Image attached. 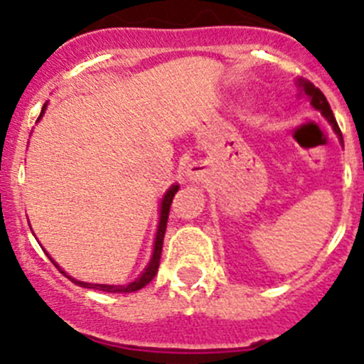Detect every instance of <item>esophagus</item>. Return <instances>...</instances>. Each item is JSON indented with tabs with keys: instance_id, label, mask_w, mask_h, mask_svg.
<instances>
[{
	"instance_id": "esophagus-1",
	"label": "esophagus",
	"mask_w": 364,
	"mask_h": 364,
	"mask_svg": "<svg viewBox=\"0 0 364 364\" xmlns=\"http://www.w3.org/2000/svg\"><path fill=\"white\" fill-rule=\"evenodd\" d=\"M185 178L188 179L191 183L203 181V178H205L203 164H200V163L188 164V166H186V170H185Z\"/></svg>"
}]
</instances>
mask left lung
<instances>
[{
	"mask_svg": "<svg viewBox=\"0 0 364 364\" xmlns=\"http://www.w3.org/2000/svg\"><path fill=\"white\" fill-rule=\"evenodd\" d=\"M295 84L296 87H299V97H306V99L309 100V104H311V107L317 109V112H321V115L324 117V119L330 122L331 128H333L335 135L339 137V143L343 144V134H341L339 126H337V121H335V117H333V112H331L330 104H328L326 97L322 95V91L318 90V87H315L309 80H306V78H296Z\"/></svg>",
	"mask_w": 364,
	"mask_h": 364,
	"instance_id": "1",
	"label": "left lung"
}]
</instances>
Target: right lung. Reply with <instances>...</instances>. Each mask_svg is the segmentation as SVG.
<instances>
[{"label":"right lung","mask_w":364,"mask_h":364,"mask_svg":"<svg viewBox=\"0 0 364 364\" xmlns=\"http://www.w3.org/2000/svg\"><path fill=\"white\" fill-rule=\"evenodd\" d=\"M47 104H49V100H47L46 104H43L42 107V113H40V117H38V121L40 122V119H42L43 115H46V109H47ZM179 191V185L178 183H173L172 186H170L168 191L164 192L163 198H161L159 201V218H157V229H156V238H154V245H151V257L150 260H148L146 267L143 269V273L139 274L135 280H132L129 284H124V286H113V284H91V282H82V280H77V278L69 277L68 273H65L62 267H60L58 264H56L53 258H50V262L58 267L60 273H64L65 277L71 280V282H75L77 286L80 287H87V289H99V291H106V293H134V291H139V289H143L144 286H146L148 282H151V278L156 277L157 273V267H159V258H161V251H163V238H164V230H166V221H168V213H170V205H172V200L173 196H176V192Z\"/></svg>","instance_id":"obj_1"}]
</instances>
